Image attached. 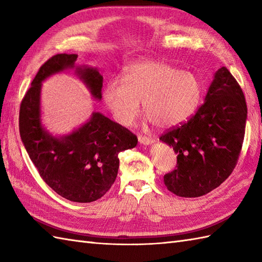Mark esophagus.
<instances>
[{"instance_id":"1","label":"esophagus","mask_w":262,"mask_h":262,"mask_svg":"<svg viewBox=\"0 0 262 262\" xmlns=\"http://www.w3.org/2000/svg\"><path fill=\"white\" fill-rule=\"evenodd\" d=\"M138 142L141 144H144V145H149V144H153L154 140L152 137H147V136H138Z\"/></svg>"}]
</instances>
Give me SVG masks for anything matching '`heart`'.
Returning a JSON list of instances; mask_svg holds the SVG:
<instances>
[{
  "label": "heart",
  "mask_w": 262,
  "mask_h": 262,
  "mask_svg": "<svg viewBox=\"0 0 262 262\" xmlns=\"http://www.w3.org/2000/svg\"><path fill=\"white\" fill-rule=\"evenodd\" d=\"M202 97L203 84L197 75L155 59L127 66L122 82L111 80L103 91V101L119 124H130L142 101L148 120L161 129L187 121Z\"/></svg>",
  "instance_id": "b5f03b06"
}]
</instances>
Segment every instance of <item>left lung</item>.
<instances>
[{
	"label": "left lung",
	"mask_w": 262,
	"mask_h": 262,
	"mask_svg": "<svg viewBox=\"0 0 262 262\" xmlns=\"http://www.w3.org/2000/svg\"><path fill=\"white\" fill-rule=\"evenodd\" d=\"M247 114L242 89L223 66L215 73L197 113L160 137L178 154L177 169L164 176L168 190L192 198L223 183L240 157Z\"/></svg>",
	"instance_id": "8db88e82"
}]
</instances>
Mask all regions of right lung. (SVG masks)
Here are the masks:
<instances>
[{"instance_id":"right-lung-1","label":"right lung","mask_w":262,"mask_h":262,"mask_svg":"<svg viewBox=\"0 0 262 262\" xmlns=\"http://www.w3.org/2000/svg\"><path fill=\"white\" fill-rule=\"evenodd\" d=\"M76 54H57L41 65L20 105L21 141L39 174L55 192L75 203L101 198L117 178L118 154L136 146L137 137L127 128L100 113H93L84 125L71 134L53 136L41 125V82L66 70L101 100L103 77L97 69L75 66Z\"/></svg>"}]
</instances>
